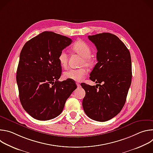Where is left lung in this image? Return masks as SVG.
Returning <instances> with one entry per match:
<instances>
[{"mask_svg": "<svg viewBox=\"0 0 153 153\" xmlns=\"http://www.w3.org/2000/svg\"><path fill=\"white\" fill-rule=\"evenodd\" d=\"M70 38L44 31L26 42L20 54L16 80L19 99L34 119L48 120L59 116L76 86L74 81L59 82V59Z\"/></svg>", "mask_w": 153, "mask_h": 153, "instance_id": "obj_1", "label": "left lung"}]
</instances>
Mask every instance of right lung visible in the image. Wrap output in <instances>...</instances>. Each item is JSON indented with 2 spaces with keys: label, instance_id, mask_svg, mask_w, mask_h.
<instances>
[{
  "label": "right lung",
  "instance_id": "1",
  "mask_svg": "<svg viewBox=\"0 0 153 153\" xmlns=\"http://www.w3.org/2000/svg\"><path fill=\"white\" fill-rule=\"evenodd\" d=\"M97 52V63L90 79L97 83L89 86L83 99L85 114L98 122H106L117 115L126 102L131 83L130 53L116 36L108 33L88 36Z\"/></svg>",
  "mask_w": 153,
  "mask_h": 153
}]
</instances>
